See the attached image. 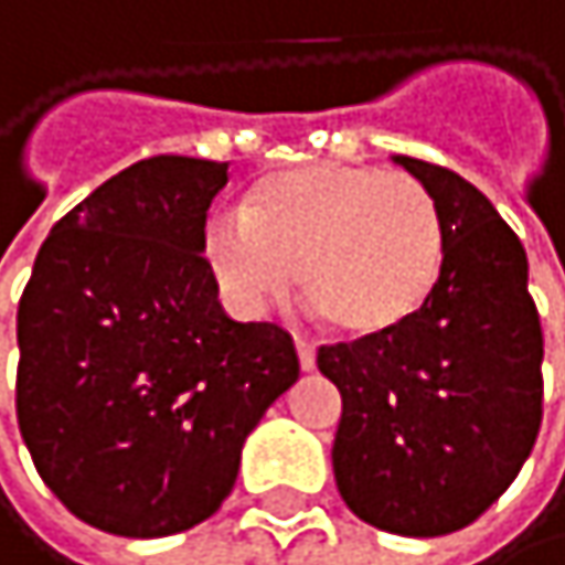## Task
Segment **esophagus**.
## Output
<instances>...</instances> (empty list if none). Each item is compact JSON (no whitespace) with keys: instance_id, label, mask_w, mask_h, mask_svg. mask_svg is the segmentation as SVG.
I'll return each mask as SVG.
<instances>
[{"instance_id":"esophagus-1","label":"esophagus","mask_w":565,"mask_h":565,"mask_svg":"<svg viewBox=\"0 0 565 565\" xmlns=\"http://www.w3.org/2000/svg\"><path fill=\"white\" fill-rule=\"evenodd\" d=\"M298 361H301V371H315V364H318V351H315V344H308V341H301L298 338Z\"/></svg>"}]
</instances>
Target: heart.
<instances>
[{
	"label": "heart",
	"instance_id": "b5f03b06",
	"mask_svg": "<svg viewBox=\"0 0 565 565\" xmlns=\"http://www.w3.org/2000/svg\"><path fill=\"white\" fill-rule=\"evenodd\" d=\"M204 260L221 295L260 311L295 285L348 338H384L434 298L447 237L434 194L404 171L315 161L260 174L244 211L204 224Z\"/></svg>",
	"mask_w": 565,
	"mask_h": 565
}]
</instances>
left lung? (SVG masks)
Listing matches in <instances>:
<instances>
[{"mask_svg": "<svg viewBox=\"0 0 565 565\" xmlns=\"http://www.w3.org/2000/svg\"><path fill=\"white\" fill-rule=\"evenodd\" d=\"M437 201L447 257L427 308L394 334L318 351L341 391L334 480L397 536H444L487 513L543 420V328L526 250L490 198L450 168L397 154Z\"/></svg>", "mask_w": 565, "mask_h": 565, "instance_id": "obj_1", "label": "left lung"}]
</instances>
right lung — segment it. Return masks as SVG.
<instances>
[{"label":"right lung","instance_id":"right-lung-1","mask_svg":"<svg viewBox=\"0 0 565 565\" xmlns=\"http://www.w3.org/2000/svg\"><path fill=\"white\" fill-rule=\"evenodd\" d=\"M227 161L154 154L78 201L19 301L15 414L45 487L88 526L154 540L207 520L301 367L277 324L231 321L204 260Z\"/></svg>","mask_w":565,"mask_h":565}]
</instances>
